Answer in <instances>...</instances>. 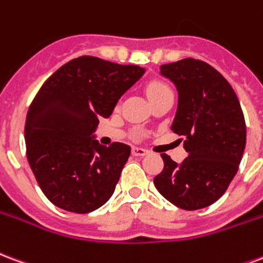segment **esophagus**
I'll return each mask as SVG.
<instances>
[{
    "instance_id": "esophagus-1",
    "label": "esophagus",
    "mask_w": 263,
    "mask_h": 263,
    "mask_svg": "<svg viewBox=\"0 0 263 263\" xmlns=\"http://www.w3.org/2000/svg\"><path fill=\"white\" fill-rule=\"evenodd\" d=\"M132 155H134V156H145V155H148V151L143 148L134 146V148H132Z\"/></svg>"
}]
</instances>
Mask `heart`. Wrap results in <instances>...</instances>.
I'll list each match as a JSON object with an SVG mask.
<instances>
[{
	"instance_id": "1",
	"label": "heart",
	"mask_w": 263,
	"mask_h": 263,
	"mask_svg": "<svg viewBox=\"0 0 263 263\" xmlns=\"http://www.w3.org/2000/svg\"><path fill=\"white\" fill-rule=\"evenodd\" d=\"M169 87L166 86L165 83H162V81H152V83H149L148 87H146V91H148V96H152L155 92H159L162 90H167Z\"/></svg>"
}]
</instances>
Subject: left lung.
Segmentation results:
<instances>
[{
  "label": "left lung",
  "instance_id": "1",
  "mask_svg": "<svg viewBox=\"0 0 263 263\" xmlns=\"http://www.w3.org/2000/svg\"><path fill=\"white\" fill-rule=\"evenodd\" d=\"M160 74L173 81L179 92L172 131L184 138L187 158L177 165L160 154L165 166L155 176V187L179 209L209 207L226 193L242 159V108L231 84L203 60L187 58L162 65Z\"/></svg>",
  "mask_w": 263,
  "mask_h": 263
}]
</instances>
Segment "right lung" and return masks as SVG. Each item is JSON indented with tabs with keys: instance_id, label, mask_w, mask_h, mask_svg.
Segmentation results:
<instances>
[{
	"instance_id": "right-lung-1",
	"label": "right lung",
	"mask_w": 263,
	"mask_h": 263,
	"mask_svg": "<svg viewBox=\"0 0 263 263\" xmlns=\"http://www.w3.org/2000/svg\"><path fill=\"white\" fill-rule=\"evenodd\" d=\"M143 71L80 56L56 70L35 96L26 114V156L43 194L59 209L86 214L112 196L131 148L100 145L92 132Z\"/></svg>"
}]
</instances>
